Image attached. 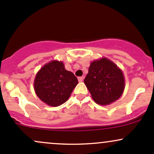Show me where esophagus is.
Instances as JSON below:
<instances>
[{"label":"esophagus","mask_w":154,"mask_h":154,"mask_svg":"<svg viewBox=\"0 0 154 154\" xmlns=\"http://www.w3.org/2000/svg\"><path fill=\"white\" fill-rule=\"evenodd\" d=\"M82 79H83V78H82V77H78V81H79V82H82Z\"/></svg>","instance_id":"obj_1"}]
</instances>
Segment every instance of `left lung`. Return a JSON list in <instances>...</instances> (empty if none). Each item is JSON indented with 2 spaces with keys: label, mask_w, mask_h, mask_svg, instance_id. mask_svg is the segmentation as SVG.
I'll return each mask as SVG.
<instances>
[{
  "label": "left lung",
  "mask_w": 154,
  "mask_h": 154,
  "mask_svg": "<svg viewBox=\"0 0 154 154\" xmlns=\"http://www.w3.org/2000/svg\"><path fill=\"white\" fill-rule=\"evenodd\" d=\"M84 82L93 99L100 105L114 102L125 89L122 72L115 63L106 58L91 63Z\"/></svg>",
  "instance_id": "1"
}]
</instances>
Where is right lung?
Returning <instances> with one entry per match:
<instances>
[{
  "mask_svg": "<svg viewBox=\"0 0 154 154\" xmlns=\"http://www.w3.org/2000/svg\"><path fill=\"white\" fill-rule=\"evenodd\" d=\"M77 83V77L65 69L61 61H53L37 74L34 87L42 101L51 106H58L68 100Z\"/></svg>",
  "mask_w": 154,
  "mask_h": 154,
  "instance_id": "obj_1",
  "label": "right lung"
}]
</instances>
